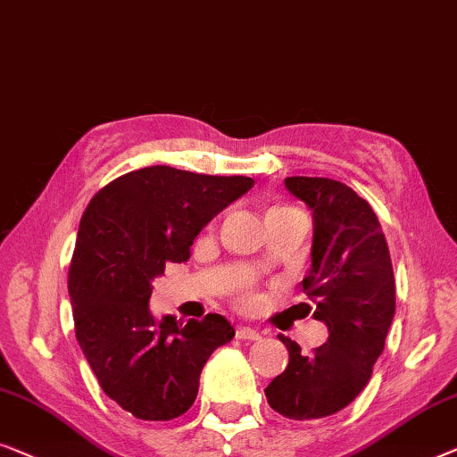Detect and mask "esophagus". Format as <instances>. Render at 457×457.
<instances>
[{
  "instance_id": "34e87169",
  "label": "esophagus",
  "mask_w": 457,
  "mask_h": 457,
  "mask_svg": "<svg viewBox=\"0 0 457 457\" xmlns=\"http://www.w3.org/2000/svg\"><path fill=\"white\" fill-rule=\"evenodd\" d=\"M237 339H248V342H254V339H261V333L253 329V327H237L236 329Z\"/></svg>"
}]
</instances>
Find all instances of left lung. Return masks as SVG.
<instances>
[{"instance_id": "left-lung-1", "label": "left lung", "mask_w": 457, "mask_h": 457, "mask_svg": "<svg viewBox=\"0 0 457 457\" xmlns=\"http://www.w3.org/2000/svg\"><path fill=\"white\" fill-rule=\"evenodd\" d=\"M312 211V267L302 287L329 337L311 354L279 336L290 362L269 383L267 402L292 420H314L358 397L385 348L395 312V279L375 211L350 186L329 178H286Z\"/></svg>"}]
</instances>
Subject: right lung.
I'll return each instance as SVG.
<instances>
[{
    "instance_id": "right-lung-1",
    "label": "right lung",
    "mask_w": 457,
    "mask_h": 457,
    "mask_svg": "<svg viewBox=\"0 0 457 457\" xmlns=\"http://www.w3.org/2000/svg\"><path fill=\"white\" fill-rule=\"evenodd\" d=\"M253 184L143 167L101 188L82 215L68 271L76 339L101 389L140 420L182 416L209 356L236 336L221 314L157 320L149 300L167 262L188 261L201 229Z\"/></svg>"
}]
</instances>
